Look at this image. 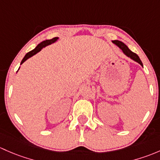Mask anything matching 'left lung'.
Instances as JSON below:
<instances>
[{
	"label": "left lung",
	"mask_w": 160,
	"mask_h": 160,
	"mask_svg": "<svg viewBox=\"0 0 160 160\" xmlns=\"http://www.w3.org/2000/svg\"><path fill=\"white\" fill-rule=\"evenodd\" d=\"M112 43L116 44V45L118 46V47L122 51L123 53L127 56V57L130 58L132 59V60L135 61V62H138V63H139L142 67H143L142 62V61L140 60V58H139V56L136 55V53H134V52H132L129 48H128L124 43H123V42H120V41H118V40L112 41Z\"/></svg>",
	"instance_id": "8db88e82"
}]
</instances>
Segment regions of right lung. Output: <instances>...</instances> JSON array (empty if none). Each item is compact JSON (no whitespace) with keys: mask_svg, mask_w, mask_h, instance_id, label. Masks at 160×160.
Listing matches in <instances>:
<instances>
[{"mask_svg":"<svg viewBox=\"0 0 160 160\" xmlns=\"http://www.w3.org/2000/svg\"><path fill=\"white\" fill-rule=\"evenodd\" d=\"M58 38L56 37V38H52V39H50V40H46V41H44V42H41L40 44H38L37 47H36L35 48L33 49L32 51H31V52H29L28 53L26 54L25 56H24V58H23L22 61H21V64L24 63V62H25V61L27 60V59H28L29 58L32 57L33 55H35V54H37L38 52H40V51L42 50V49L43 48L46 47V46H47V45H49V44L54 43V42H55L56 41L58 40Z\"/></svg>","mask_w":160,"mask_h":160,"instance_id":"obj_1","label":"right lung"}]
</instances>
